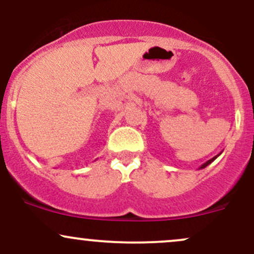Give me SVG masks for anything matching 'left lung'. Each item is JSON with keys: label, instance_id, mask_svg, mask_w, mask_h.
<instances>
[{"label": "left lung", "instance_id": "left-lung-1", "mask_svg": "<svg viewBox=\"0 0 254 254\" xmlns=\"http://www.w3.org/2000/svg\"><path fill=\"white\" fill-rule=\"evenodd\" d=\"M221 153H222V152H221ZM221 153H219V154H217V156H215V157H213V158H211V159H209V160H208V162H205L204 164H202V165H201V166H199V169H204V168H205V166H208V165H209V164H211V163H213V162H214V160H215V159H216V158H217V157H219V156H220V154H221Z\"/></svg>", "mask_w": 254, "mask_h": 254}]
</instances>
